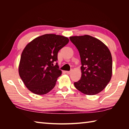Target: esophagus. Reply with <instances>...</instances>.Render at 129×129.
<instances>
[{
	"label": "esophagus",
	"mask_w": 129,
	"mask_h": 129,
	"mask_svg": "<svg viewBox=\"0 0 129 129\" xmlns=\"http://www.w3.org/2000/svg\"><path fill=\"white\" fill-rule=\"evenodd\" d=\"M66 73H67V74H70V73H71V72H70V71H67V72H66Z\"/></svg>",
	"instance_id": "1"
}]
</instances>
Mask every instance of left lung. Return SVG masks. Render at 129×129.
I'll return each mask as SVG.
<instances>
[{
  "label": "left lung",
  "mask_w": 129,
  "mask_h": 129,
  "mask_svg": "<svg viewBox=\"0 0 129 129\" xmlns=\"http://www.w3.org/2000/svg\"><path fill=\"white\" fill-rule=\"evenodd\" d=\"M70 40L80 54L81 76L74 86L83 94H97L110 81L113 61L110 50L105 44L88 35L70 37Z\"/></svg>",
  "instance_id": "1"
}]
</instances>
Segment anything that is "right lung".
<instances>
[{
	"label": "right lung",
	"instance_id": "right-lung-1",
	"mask_svg": "<svg viewBox=\"0 0 129 129\" xmlns=\"http://www.w3.org/2000/svg\"><path fill=\"white\" fill-rule=\"evenodd\" d=\"M67 37L54 34L38 37L26 45L21 53L19 74L29 90L42 95L55 86L61 75L56 63L57 53L69 43Z\"/></svg>",
	"mask_w": 129,
	"mask_h": 129
}]
</instances>
